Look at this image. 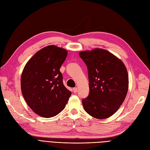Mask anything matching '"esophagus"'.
<instances>
[{"label":"esophagus","mask_w":150,"mask_h":150,"mask_svg":"<svg viewBox=\"0 0 150 150\" xmlns=\"http://www.w3.org/2000/svg\"><path fill=\"white\" fill-rule=\"evenodd\" d=\"M77 89H78V88H77L76 87H75V88H73V91H74V93H76L77 92Z\"/></svg>","instance_id":"obj_1"}]
</instances>
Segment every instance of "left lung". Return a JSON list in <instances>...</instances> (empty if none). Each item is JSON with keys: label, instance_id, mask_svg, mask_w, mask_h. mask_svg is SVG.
I'll use <instances>...</instances> for the list:
<instances>
[{"label": "left lung", "instance_id": "left-lung-1", "mask_svg": "<svg viewBox=\"0 0 150 150\" xmlns=\"http://www.w3.org/2000/svg\"><path fill=\"white\" fill-rule=\"evenodd\" d=\"M79 56L87 67L89 81V95L82 100L84 110L95 118H107L117 112L127 96L126 67L104 49L80 52Z\"/></svg>", "mask_w": 150, "mask_h": 150}]
</instances>
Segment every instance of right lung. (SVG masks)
Returning <instances> with one entry per match:
<instances>
[{
  "label": "right lung",
  "mask_w": 150,
  "mask_h": 150,
  "mask_svg": "<svg viewBox=\"0 0 150 150\" xmlns=\"http://www.w3.org/2000/svg\"><path fill=\"white\" fill-rule=\"evenodd\" d=\"M67 51L55 45L43 48L28 61L21 76L22 93L40 117H55L64 109L71 94L63 83L60 67Z\"/></svg>",
  "instance_id": "obj_1"
}]
</instances>
